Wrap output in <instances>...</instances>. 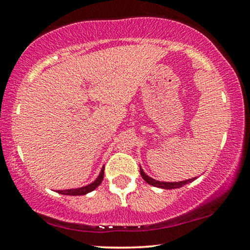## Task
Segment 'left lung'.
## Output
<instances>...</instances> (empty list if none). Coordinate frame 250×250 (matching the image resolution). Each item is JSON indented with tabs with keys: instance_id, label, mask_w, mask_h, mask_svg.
I'll list each match as a JSON object with an SVG mask.
<instances>
[{
	"instance_id": "1",
	"label": "left lung",
	"mask_w": 250,
	"mask_h": 250,
	"mask_svg": "<svg viewBox=\"0 0 250 250\" xmlns=\"http://www.w3.org/2000/svg\"><path fill=\"white\" fill-rule=\"evenodd\" d=\"M140 173H141V176L143 177V180H145L146 183L150 184V186H153V187H157V188H162V189H177V188L186 186V184L191 183L193 180L197 179V177H193V179L181 181V182H162V181H156L155 179H152V177L146 175V174L143 172L141 166H140Z\"/></svg>"
}]
</instances>
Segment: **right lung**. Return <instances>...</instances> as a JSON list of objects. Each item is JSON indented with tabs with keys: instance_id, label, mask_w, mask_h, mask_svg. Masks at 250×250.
I'll list each match as a JSON object with an SVG mask.
<instances>
[{
	"instance_id": "obj_1",
	"label": "right lung",
	"mask_w": 250,
	"mask_h": 250,
	"mask_svg": "<svg viewBox=\"0 0 250 250\" xmlns=\"http://www.w3.org/2000/svg\"><path fill=\"white\" fill-rule=\"evenodd\" d=\"M104 167H102L100 174H99L98 179L94 181V182H92L91 184H88V186H85V187H82V188H78V189H69V190H59L57 191L58 193H61V194H66V196H83V194H86L88 192H91V191H93L94 189H97V188L100 186L102 180H104Z\"/></svg>"
}]
</instances>
